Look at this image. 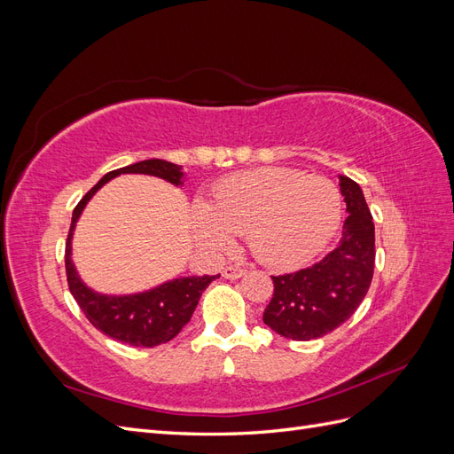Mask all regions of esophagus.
<instances>
[{
	"label": "esophagus",
	"instance_id": "obj_1",
	"mask_svg": "<svg viewBox=\"0 0 454 454\" xmlns=\"http://www.w3.org/2000/svg\"><path fill=\"white\" fill-rule=\"evenodd\" d=\"M244 272H246V269L231 265V267H225V269H223V277L229 278V280H239L240 277H244Z\"/></svg>",
	"mask_w": 454,
	"mask_h": 454
}]
</instances>
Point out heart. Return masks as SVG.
Listing matches in <instances>:
<instances>
[{
  "mask_svg": "<svg viewBox=\"0 0 454 454\" xmlns=\"http://www.w3.org/2000/svg\"><path fill=\"white\" fill-rule=\"evenodd\" d=\"M342 197L324 176L295 168L235 174L212 189L210 204L191 208L197 239L212 252L246 235L250 252L269 267L292 269L318 257L340 225Z\"/></svg>",
  "mask_w": 454,
  "mask_h": 454,
  "instance_id": "b5f03b06",
  "label": "heart"
}]
</instances>
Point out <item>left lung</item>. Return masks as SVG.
Wrapping results in <instances>:
<instances>
[{
    "label": "left lung",
    "mask_w": 454,
    "mask_h": 454,
    "mask_svg": "<svg viewBox=\"0 0 454 454\" xmlns=\"http://www.w3.org/2000/svg\"><path fill=\"white\" fill-rule=\"evenodd\" d=\"M347 219L333 252L312 267L272 277L263 322L292 340L324 337L345 324L364 301L375 267V225L362 187L339 176Z\"/></svg>",
    "instance_id": "obj_1"
}]
</instances>
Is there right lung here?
Returning a JSON list of instances; mask_svg holds the SVG:
<instances>
[{
  "instance_id": "right-lung-1",
  "label": "right lung",
  "mask_w": 454,
  "mask_h": 454,
  "mask_svg": "<svg viewBox=\"0 0 454 454\" xmlns=\"http://www.w3.org/2000/svg\"><path fill=\"white\" fill-rule=\"evenodd\" d=\"M121 174H145L155 176L176 187H182L185 182V172L180 164H174L162 159H147L129 164V167L107 172L89 193L79 200L72 215L70 235L66 242V274L70 292L75 297L77 305L85 312L89 322L100 329L102 333L121 342H129L130 347H157L162 342L172 340L182 327L193 316L202 292L217 277H176L162 282L151 290L138 294L112 295L96 292L79 277L77 267L72 257V240L75 225L83 214L89 200L114 177Z\"/></svg>"
}]
</instances>
